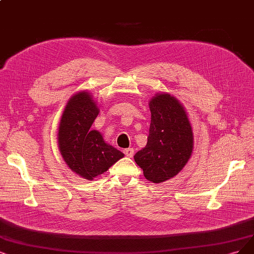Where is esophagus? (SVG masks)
<instances>
[{"mask_svg":"<svg viewBox=\"0 0 254 254\" xmlns=\"http://www.w3.org/2000/svg\"><path fill=\"white\" fill-rule=\"evenodd\" d=\"M124 153H125V155H126L127 157H128V158H132V157L134 156V148H132V147L126 148L125 151H124Z\"/></svg>","mask_w":254,"mask_h":254,"instance_id":"1","label":"esophagus"}]
</instances>
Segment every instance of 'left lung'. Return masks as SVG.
<instances>
[{"label": "left lung", "mask_w": 254, "mask_h": 254, "mask_svg": "<svg viewBox=\"0 0 254 254\" xmlns=\"http://www.w3.org/2000/svg\"><path fill=\"white\" fill-rule=\"evenodd\" d=\"M151 126L147 143L134 156L148 181L172 179L185 166L192 153L193 134L180 101L167 93H157L149 100Z\"/></svg>", "instance_id": "8db88e82"}]
</instances>
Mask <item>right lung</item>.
Wrapping results in <instances>:
<instances>
[{
	"label": "right lung",
	"instance_id": "1",
	"mask_svg": "<svg viewBox=\"0 0 254 254\" xmlns=\"http://www.w3.org/2000/svg\"><path fill=\"white\" fill-rule=\"evenodd\" d=\"M99 109L86 91L73 95L64 110L59 127V147L64 162L83 179L93 180L125 155L106 143L102 135L91 129Z\"/></svg>",
	"mask_w": 254,
	"mask_h": 254
}]
</instances>
